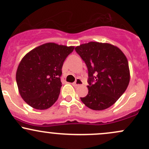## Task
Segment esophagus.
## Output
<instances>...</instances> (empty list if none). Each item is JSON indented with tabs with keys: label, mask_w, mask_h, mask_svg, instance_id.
Returning <instances> with one entry per match:
<instances>
[{
	"label": "esophagus",
	"mask_w": 149,
	"mask_h": 149,
	"mask_svg": "<svg viewBox=\"0 0 149 149\" xmlns=\"http://www.w3.org/2000/svg\"><path fill=\"white\" fill-rule=\"evenodd\" d=\"M83 82L82 81H81V79H79V78H77V79L75 80V81L74 83H73V86H74V87H78V86H80V85H82Z\"/></svg>",
	"instance_id": "1"
}]
</instances>
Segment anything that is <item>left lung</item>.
<instances>
[{"label":"left lung","mask_w":149,"mask_h":149,"mask_svg":"<svg viewBox=\"0 0 149 149\" xmlns=\"http://www.w3.org/2000/svg\"><path fill=\"white\" fill-rule=\"evenodd\" d=\"M85 62L89 85L81 101L89 109L104 110L124 93L130 80L129 63L122 51L109 43L89 42L75 47Z\"/></svg>","instance_id":"obj_1"}]
</instances>
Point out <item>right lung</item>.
Here are the masks:
<instances>
[{
    "label": "right lung",
    "instance_id": "1",
    "mask_svg": "<svg viewBox=\"0 0 149 149\" xmlns=\"http://www.w3.org/2000/svg\"><path fill=\"white\" fill-rule=\"evenodd\" d=\"M74 47L49 42L26 54L17 68L16 82L23 100L36 109H47L60 93L62 68Z\"/></svg>",
    "mask_w": 149,
    "mask_h": 149
}]
</instances>
